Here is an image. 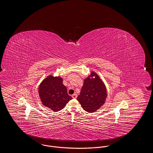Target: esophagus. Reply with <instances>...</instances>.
I'll return each instance as SVG.
<instances>
[{
    "mask_svg": "<svg viewBox=\"0 0 153 153\" xmlns=\"http://www.w3.org/2000/svg\"><path fill=\"white\" fill-rule=\"evenodd\" d=\"M72 98L73 99H76L77 97V94H74L72 96Z\"/></svg>",
    "mask_w": 153,
    "mask_h": 153,
    "instance_id": "34e87169",
    "label": "esophagus"
}]
</instances>
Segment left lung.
Instances as JSON below:
<instances>
[{
    "label": "left lung",
    "mask_w": 153,
    "mask_h": 153,
    "mask_svg": "<svg viewBox=\"0 0 153 153\" xmlns=\"http://www.w3.org/2000/svg\"><path fill=\"white\" fill-rule=\"evenodd\" d=\"M93 76L95 78H91ZM106 96L107 91L104 83L97 74L91 72L90 76L84 79L77 100L85 111L92 113L105 103Z\"/></svg>",
    "instance_id": "1"
}]
</instances>
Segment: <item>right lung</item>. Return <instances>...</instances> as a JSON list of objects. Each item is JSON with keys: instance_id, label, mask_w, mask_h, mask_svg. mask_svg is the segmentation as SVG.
Wrapping results in <instances>:
<instances>
[{"instance_id": "obj_1", "label": "right lung", "mask_w": 153, "mask_h": 153, "mask_svg": "<svg viewBox=\"0 0 153 153\" xmlns=\"http://www.w3.org/2000/svg\"><path fill=\"white\" fill-rule=\"evenodd\" d=\"M39 94L42 104L51 110L60 111L72 98L68 94L67 88L60 77L48 76L41 83Z\"/></svg>"}]
</instances>
